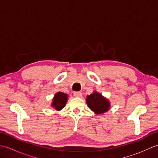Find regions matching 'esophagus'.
<instances>
[{"instance_id":"obj_1","label":"esophagus","mask_w":158,"mask_h":158,"mask_svg":"<svg viewBox=\"0 0 158 158\" xmlns=\"http://www.w3.org/2000/svg\"><path fill=\"white\" fill-rule=\"evenodd\" d=\"M82 95L81 92H74V96H75V97H81Z\"/></svg>"}]
</instances>
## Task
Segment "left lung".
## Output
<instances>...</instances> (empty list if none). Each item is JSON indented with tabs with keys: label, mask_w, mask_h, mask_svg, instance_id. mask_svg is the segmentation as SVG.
<instances>
[{
	"label": "left lung",
	"mask_w": 158,
	"mask_h": 158,
	"mask_svg": "<svg viewBox=\"0 0 158 158\" xmlns=\"http://www.w3.org/2000/svg\"><path fill=\"white\" fill-rule=\"evenodd\" d=\"M86 102L89 108L98 115L106 113L110 109V102L108 99L97 92H94L87 96Z\"/></svg>",
	"instance_id": "8db88e82"
}]
</instances>
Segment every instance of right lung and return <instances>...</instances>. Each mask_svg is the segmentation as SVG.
<instances>
[{"instance_id":"add662e5","label":"right lung","mask_w":158,"mask_h":158,"mask_svg":"<svg viewBox=\"0 0 158 158\" xmlns=\"http://www.w3.org/2000/svg\"><path fill=\"white\" fill-rule=\"evenodd\" d=\"M68 101V95L61 92H57L53 98L52 106L56 110H60L65 106Z\"/></svg>"}]
</instances>
